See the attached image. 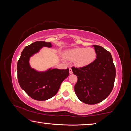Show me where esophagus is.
Listing matches in <instances>:
<instances>
[{"label":"esophagus","instance_id":"obj_1","mask_svg":"<svg viewBox=\"0 0 131 131\" xmlns=\"http://www.w3.org/2000/svg\"><path fill=\"white\" fill-rule=\"evenodd\" d=\"M69 73L70 74H72L73 73V71H72V68H69Z\"/></svg>","mask_w":131,"mask_h":131}]
</instances>
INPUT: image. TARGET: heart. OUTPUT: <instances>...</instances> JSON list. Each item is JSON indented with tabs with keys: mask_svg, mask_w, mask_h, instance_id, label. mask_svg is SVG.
Here are the masks:
<instances>
[{
	"mask_svg": "<svg viewBox=\"0 0 131 131\" xmlns=\"http://www.w3.org/2000/svg\"><path fill=\"white\" fill-rule=\"evenodd\" d=\"M64 56L70 61H74L77 67H84L90 65L96 58V52L91 47H77L66 51Z\"/></svg>",
	"mask_w": 131,
	"mask_h": 131,
	"instance_id": "obj_1",
	"label": "heart"
}]
</instances>
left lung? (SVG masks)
<instances>
[{
	"label": "left lung",
	"mask_w": 131,
	"mask_h": 131,
	"mask_svg": "<svg viewBox=\"0 0 131 131\" xmlns=\"http://www.w3.org/2000/svg\"><path fill=\"white\" fill-rule=\"evenodd\" d=\"M96 59L90 65L80 68L72 67L77 77L74 91L78 98L88 105L103 101L114 87L116 68L110 52L100 46L93 45Z\"/></svg>",
	"instance_id": "1"
}]
</instances>
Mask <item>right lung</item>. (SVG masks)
Instances as JSON below:
<instances>
[{"label":"right lung","mask_w":131,"mask_h":131,"mask_svg":"<svg viewBox=\"0 0 131 131\" xmlns=\"http://www.w3.org/2000/svg\"><path fill=\"white\" fill-rule=\"evenodd\" d=\"M52 44L43 41L33 43L24 48L17 63L18 80L24 91L37 101H46L57 94L61 83L69 74V69L50 68L39 72L31 68L30 58L43 47H51Z\"/></svg>","instance_id":"obj_1"}]
</instances>
